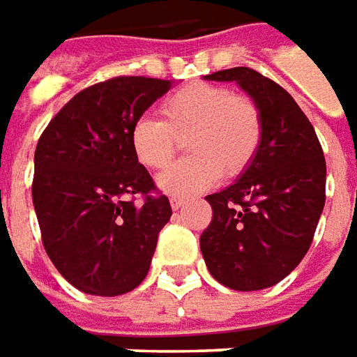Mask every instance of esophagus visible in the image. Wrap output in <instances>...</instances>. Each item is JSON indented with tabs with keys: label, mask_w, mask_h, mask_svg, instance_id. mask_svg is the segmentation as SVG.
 <instances>
[{
	"label": "esophagus",
	"mask_w": 357,
	"mask_h": 357,
	"mask_svg": "<svg viewBox=\"0 0 357 357\" xmlns=\"http://www.w3.org/2000/svg\"><path fill=\"white\" fill-rule=\"evenodd\" d=\"M183 206H185V199H181V197H172L171 199L172 211H178V208H183Z\"/></svg>",
	"instance_id": "esophagus-1"
}]
</instances>
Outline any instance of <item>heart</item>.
<instances>
[{
    "label": "heart",
    "mask_w": 357,
    "mask_h": 357,
    "mask_svg": "<svg viewBox=\"0 0 357 357\" xmlns=\"http://www.w3.org/2000/svg\"><path fill=\"white\" fill-rule=\"evenodd\" d=\"M192 158L172 165L157 178L165 195L188 197L213 186L220 174L238 176L252 162L262 139L258 107L222 85L197 83L160 105V121L139 117L129 130L135 158L149 171L165 169L186 139Z\"/></svg>",
    "instance_id": "b5f03b06"
}]
</instances>
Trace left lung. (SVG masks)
I'll list each match as a JSON object with an SVG mask.
<instances>
[{
	"label": "left lung",
	"mask_w": 357,
	"mask_h": 357,
	"mask_svg": "<svg viewBox=\"0 0 357 357\" xmlns=\"http://www.w3.org/2000/svg\"><path fill=\"white\" fill-rule=\"evenodd\" d=\"M236 83L260 111L262 139L246 171L208 195L213 222L200 236L208 272L222 286L252 292L284 280L308 252L326 202V160L292 95L248 67L204 77Z\"/></svg>",
	"instance_id": "1"
}]
</instances>
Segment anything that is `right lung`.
Instances as JSON below:
<instances>
[{
	"mask_svg": "<svg viewBox=\"0 0 357 357\" xmlns=\"http://www.w3.org/2000/svg\"><path fill=\"white\" fill-rule=\"evenodd\" d=\"M172 87L115 77L77 93L35 149L33 206L45 252L77 290L121 296L144 280L158 232L171 220L165 195L129 144L132 123ZM132 194L147 197L141 207Z\"/></svg>",
	"mask_w": 357,
	"mask_h": 357,
	"instance_id": "right-lung-1",
	"label": "right lung"
}]
</instances>
